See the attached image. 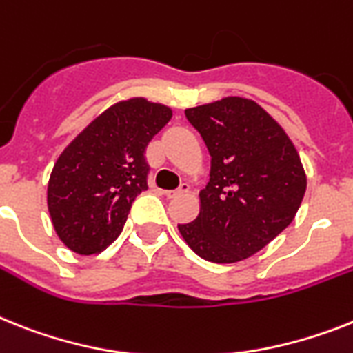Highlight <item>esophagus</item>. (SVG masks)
Returning a JSON list of instances; mask_svg holds the SVG:
<instances>
[{
  "instance_id": "34e87169",
  "label": "esophagus",
  "mask_w": 353,
  "mask_h": 353,
  "mask_svg": "<svg viewBox=\"0 0 353 353\" xmlns=\"http://www.w3.org/2000/svg\"><path fill=\"white\" fill-rule=\"evenodd\" d=\"M189 183L188 182H183L180 183V188L179 189H173V191H165V194H168V198H174V196H180V194H185L189 193Z\"/></svg>"
}]
</instances>
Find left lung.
Wrapping results in <instances>:
<instances>
[{"mask_svg":"<svg viewBox=\"0 0 353 353\" xmlns=\"http://www.w3.org/2000/svg\"><path fill=\"white\" fill-rule=\"evenodd\" d=\"M211 155L196 220L179 225L212 263H236L269 245L296 216L307 174L290 137L252 99L223 97L185 110Z\"/></svg>","mask_w":353,"mask_h":353,"instance_id":"obj_1","label":"left lung"}]
</instances>
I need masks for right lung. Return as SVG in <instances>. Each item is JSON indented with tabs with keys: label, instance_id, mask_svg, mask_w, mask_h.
Returning <instances> with one entry per match:
<instances>
[{
	"label": "right lung",
	"instance_id": "add662e5",
	"mask_svg": "<svg viewBox=\"0 0 353 353\" xmlns=\"http://www.w3.org/2000/svg\"><path fill=\"white\" fill-rule=\"evenodd\" d=\"M171 117L165 104L130 97L66 145L50 173L46 203L55 234L70 250L99 254L117 240L131 203L148 189L145 145Z\"/></svg>",
	"mask_w": 353,
	"mask_h": 353
}]
</instances>
